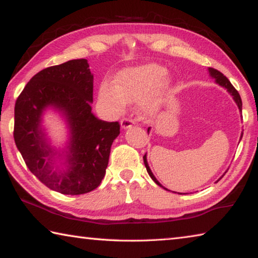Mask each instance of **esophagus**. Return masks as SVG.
<instances>
[{
  "instance_id": "1",
  "label": "esophagus",
  "mask_w": 258,
  "mask_h": 258,
  "mask_svg": "<svg viewBox=\"0 0 258 258\" xmlns=\"http://www.w3.org/2000/svg\"><path fill=\"white\" fill-rule=\"evenodd\" d=\"M133 124H134V120L131 118H127V117H123V118L120 119V126H121V128H124V130L131 127Z\"/></svg>"
}]
</instances>
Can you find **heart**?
<instances>
[{
    "mask_svg": "<svg viewBox=\"0 0 258 258\" xmlns=\"http://www.w3.org/2000/svg\"><path fill=\"white\" fill-rule=\"evenodd\" d=\"M166 71L157 64L125 69L118 74L115 85L104 82L100 87V99L108 103L113 110L120 111L126 102L142 101V108L152 115L158 110L160 100L156 97L154 90L168 84L164 78Z\"/></svg>",
    "mask_w": 258,
    "mask_h": 258,
    "instance_id": "1",
    "label": "heart"
}]
</instances>
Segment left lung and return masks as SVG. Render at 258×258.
Instances as JSON below:
<instances>
[{"label": "left lung", "instance_id": "8db88e82", "mask_svg": "<svg viewBox=\"0 0 258 258\" xmlns=\"http://www.w3.org/2000/svg\"><path fill=\"white\" fill-rule=\"evenodd\" d=\"M208 71H209V74H211V76L215 78L216 83H218V84H220L221 86L225 87V89L228 90L231 94H232V97H233V99H234L235 103L238 104L239 109H240V110H241V108H242V101H241V98H240V95H239V93H238V91L234 89V86H233L232 84H231V82L228 80V78H226V76H224L223 74H222L221 72H218L217 69L209 68ZM241 138H242V137H241ZM143 161H145V165H146L147 172H148V174H149V175H150V177H151L152 180H154V181H155V182L157 183V184H158L159 186L164 187L163 185L160 184V183H159L158 181H157V178L154 176V174H152V172L150 171L149 165H148V161H147V156H146V155L143 156ZM164 189H165V187H164ZM166 190H167V189H166Z\"/></svg>", "mask_w": 258, "mask_h": 258}]
</instances>
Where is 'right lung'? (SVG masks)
Returning <instances> with one entry per match:
<instances>
[{"mask_svg": "<svg viewBox=\"0 0 258 258\" xmlns=\"http://www.w3.org/2000/svg\"><path fill=\"white\" fill-rule=\"evenodd\" d=\"M93 75L86 59L47 67L34 75L15 106L14 138L28 169L43 184L63 195H83L100 185L110 148L119 134L118 121L98 119L92 113ZM54 105L68 117L72 139L67 171L51 169L54 153L39 127L40 115Z\"/></svg>", "mask_w": 258, "mask_h": 258, "instance_id": "add662e5", "label": "right lung"}]
</instances>
